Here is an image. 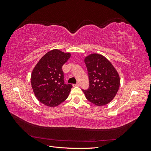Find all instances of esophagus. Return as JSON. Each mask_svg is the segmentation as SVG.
Here are the masks:
<instances>
[{
	"instance_id": "esophagus-1",
	"label": "esophagus",
	"mask_w": 151,
	"mask_h": 151,
	"mask_svg": "<svg viewBox=\"0 0 151 151\" xmlns=\"http://www.w3.org/2000/svg\"><path fill=\"white\" fill-rule=\"evenodd\" d=\"M79 86V83H77V84H73V86H74V87H76V86Z\"/></svg>"
}]
</instances>
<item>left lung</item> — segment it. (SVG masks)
Returning a JSON list of instances; mask_svg holds the SVG:
<instances>
[{
    "label": "left lung",
    "mask_w": 151,
    "mask_h": 151,
    "mask_svg": "<svg viewBox=\"0 0 151 151\" xmlns=\"http://www.w3.org/2000/svg\"><path fill=\"white\" fill-rule=\"evenodd\" d=\"M89 85L82 89L86 99L96 106H104L115 98L120 87V77L108 59L93 53L85 58Z\"/></svg>",
    "instance_id": "obj_1"
}]
</instances>
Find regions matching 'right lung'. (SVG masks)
I'll return each instance as SVG.
<instances>
[{"label":"right lung","instance_id":"obj_1","mask_svg":"<svg viewBox=\"0 0 151 151\" xmlns=\"http://www.w3.org/2000/svg\"><path fill=\"white\" fill-rule=\"evenodd\" d=\"M70 54L53 50L40 59L33 70L31 86L36 97L48 106H57L69 94L72 85L65 84L62 66Z\"/></svg>","mask_w":151,"mask_h":151}]
</instances>
